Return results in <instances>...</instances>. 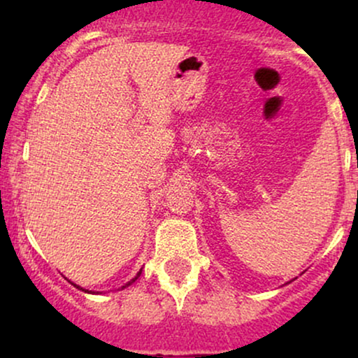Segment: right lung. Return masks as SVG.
<instances>
[{
    "label": "right lung",
    "instance_id": "obj_1",
    "mask_svg": "<svg viewBox=\"0 0 358 358\" xmlns=\"http://www.w3.org/2000/svg\"><path fill=\"white\" fill-rule=\"evenodd\" d=\"M139 274H141V271H139V273L136 274V276H134L133 279H131V281H129V282H126V285H124V286H122V287H121V289H124V287H127V286H131V285H133V282H134V281H136V279L139 278ZM72 285H73V282H72ZM73 286H76V287H79V289H82V287H80V286H77V285H73ZM82 291H85V293H89V291H87V289H82Z\"/></svg>",
    "mask_w": 358,
    "mask_h": 358
}]
</instances>
